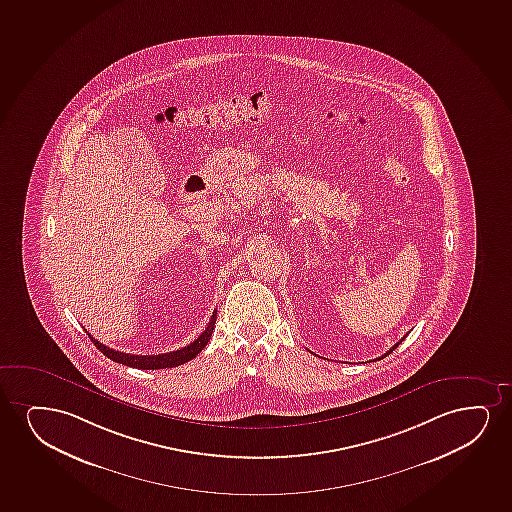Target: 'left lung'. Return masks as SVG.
Instances as JSON below:
<instances>
[{
  "label": "left lung",
  "instance_id": "8db88e82",
  "mask_svg": "<svg viewBox=\"0 0 512 512\" xmlns=\"http://www.w3.org/2000/svg\"><path fill=\"white\" fill-rule=\"evenodd\" d=\"M401 340H399V342H396V344H394V346H392L391 349H389V351L385 352L384 356H380L379 359L385 358V356H389V354H391V352L394 351V349H396V347H398L399 344H401Z\"/></svg>",
  "mask_w": 512,
  "mask_h": 512
}]
</instances>
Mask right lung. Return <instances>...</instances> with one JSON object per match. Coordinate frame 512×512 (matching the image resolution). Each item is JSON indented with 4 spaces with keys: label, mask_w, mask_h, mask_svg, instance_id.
<instances>
[{
    "label": "right lung",
    "mask_w": 512,
    "mask_h": 512,
    "mask_svg": "<svg viewBox=\"0 0 512 512\" xmlns=\"http://www.w3.org/2000/svg\"><path fill=\"white\" fill-rule=\"evenodd\" d=\"M215 319H217V311H213L212 318H210V323L206 325L205 332L201 333L200 337L194 340V342H191L189 346L177 349V351L165 352V354H156V356H139V354H127V352L114 351V349H109V347L104 346V344H100L99 340L93 339L90 333H88V335H90V340L95 344V347H97L104 356L113 359L116 363L133 366V368H139V370H161V368H173V366L184 365L187 361L196 358V356L205 349L206 344L210 342L212 332L215 330V328H213Z\"/></svg>",
    "instance_id": "1"
}]
</instances>
